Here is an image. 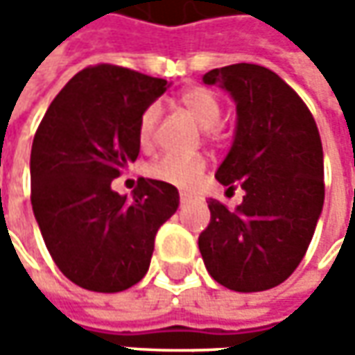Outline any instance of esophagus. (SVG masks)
Returning a JSON list of instances; mask_svg holds the SVG:
<instances>
[{
    "label": "esophagus",
    "mask_w": 355,
    "mask_h": 355,
    "mask_svg": "<svg viewBox=\"0 0 355 355\" xmlns=\"http://www.w3.org/2000/svg\"><path fill=\"white\" fill-rule=\"evenodd\" d=\"M189 201H191V198H189L187 193H182V196H180V203H182V205H185V203H189Z\"/></svg>",
    "instance_id": "1"
}]
</instances>
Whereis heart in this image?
<instances>
[{
  "label": "heart",
  "instance_id": "obj_1",
  "mask_svg": "<svg viewBox=\"0 0 355 355\" xmlns=\"http://www.w3.org/2000/svg\"><path fill=\"white\" fill-rule=\"evenodd\" d=\"M180 103L191 116L196 118V122L203 130H211L213 126H217V122L221 120V114H223L219 98L213 94L211 90L201 89V87L185 89L180 94ZM157 116H159V108L156 104L148 106L140 116L138 138H140L142 146H148L152 142ZM203 171H205V159L201 156L184 157L173 156V154L157 157L156 162H152L148 168V173L154 180L168 182V184L178 185V187H191L203 175Z\"/></svg>",
  "mask_w": 355,
  "mask_h": 355
}]
</instances>
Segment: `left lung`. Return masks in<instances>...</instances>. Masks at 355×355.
<instances>
[{"label":"left lung","mask_w":355,"mask_h":355,"mask_svg":"<svg viewBox=\"0 0 355 355\" xmlns=\"http://www.w3.org/2000/svg\"><path fill=\"white\" fill-rule=\"evenodd\" d=\"M237 104V128L217 182L245 189L229 211L209 201L199 251L213 280L261 293L288 279L306 254L324 205V154L308 106L277 73L239 62L203 75Z\"/></svg>","instance_id":"obj_1"}]
</instances>
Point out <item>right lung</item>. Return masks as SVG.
Segmentation results:
<instances>
[{"label": "right lung", "instance_id": "right-lung-1", "mask_svg": "<svg viewBox=\"0 0 355 355\" xmlns=\"http://www.w3.org/2000/svg\"><path fill=\"white\" fill-rule=\"evenodd\" d=\"M168 80L116 64L76 73L47 108L31 148V205L62 275L120 293L148 272L159 227L178 211L171 184L140 178L132 199L112 180L140 154L144 110Z\"/></svg>", "mask_w": 355, "mask_h": 355}]
</instances>
